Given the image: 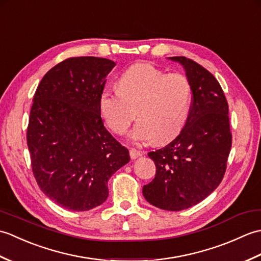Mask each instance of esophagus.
<instances>
[{
	"label": "esophagus",
	"mask_w": 261,
	"mask_h": 261,
	"mask_svg": "<svg viewBox=\"0 0 261 261\" xmlns=\"http://www.w3.org/2000/svg\"><path fill=\"white\" fill-rule=\"evenodd\" d=\"M140 156H142V152H140L139 150H137V149H135V148L130 149V157H131V159H137V158H139Z\"/></svg>",
	"instance_id": "34e87169"
}]
</instances>
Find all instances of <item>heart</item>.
<instances>
[{
  "label": "heart",
  "mask_w": 261,
  "mask_h": 261,
  "mask_svg": "<svg viewBox=\"0 0 261 261\" xmlns=\"http://www.w3.org/2000/svg\"><path fill=\"white\" fill-rule=\"evenodd\" d=\"M119 90L105 91L99 111L105 123L116 135H123L139 118L127 137L132 142L158 145L179 134L190 115L192 88L181 74H166L151 64H137L118 82Z\"/></svg>",
  "instance_id": "obj_1"
}]
</instances>
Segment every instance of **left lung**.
<instances>
[{"instance_id": "1", "label": "left lung", "mask_w": 261, "mask_h": 261, "mask_svg": "<svg viewBox=\"0 0 261 261\" xmlns=\"http://www.w3.org/2000/svg\"><path fill=\"white\" fill-rule=\"evenodd\" d=\"M185 70L192 88L190 115L179 135L148 153L156 176L142 188L147 202L167 211H181L207 197L222 180L232 136L229 107L219 82L186 57H169Z\"/></svg>"}]
</instances>
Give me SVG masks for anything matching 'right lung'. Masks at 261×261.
I'll return each instance as SVG.
<instances>
[{
	"mask_svg": "<svg viewBox=\"0 0 261 261\" xmlns=\"http://www.w3.org/2000/svg\"><path fill=\"white\" fill-rule=\"evenodd\" d=\"M114 66L107 58L66 59L43 76L33 96L27 131L33 175L43 194L66 210L103 204L109 178L130 162L99 111Z\"/></svg>",
	"mask_w": 261,
	"mask_h": 261,
	"instance_id": "1",
	"label": "right lung"
}]
</instances>
